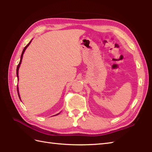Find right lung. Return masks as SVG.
I'll list each match as a JSON object with an SVG mask.
<instances>
[{
  "label": "right lung",
  "mask_w": 152,
  "mask_h": 152,
  "mask_svg": "<svg viewBox=\"0 0 152 152\" xmlns=\"http://www.w3.org/2000/svg\"><path fill=\"white\" fill-rule=\"evenodd\" d=\"M31 41H32V40H31V41H30V42L28 43V44L27 45V46L24 48V49H23V50L22 53H21V59H20V61H19V63L18 65V66H17V70H16V74H17V76H18V70H19V66H20V64H21V61H22L23 56V53H24V52H25V50H26V48L28 47V45L30 44V43L31 42ZM17 90H18V96H19V99H20V96H19V89H18V86H17ZM58 114H56V115H58Z\"/></svg>",
  "instance_id": "obj_1"
}]
</instances>
